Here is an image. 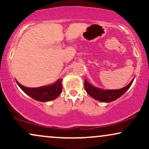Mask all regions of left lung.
I'll return each mask as SVG.
<instances>
[{"instance_id":"1","label":"left lung","mask_w":149,"mask_h":149,"mask_svg":"<svg viewBox=\"0 0 149 149\" xmlns=\"http://www.w3.org/2000/svg\"><path fill=\"white\" fill-rule=\"evenodd\" d=\"M134 79V78H133L130 83L127 86L119 90H103V89L96 88L89 83L86 79H85V89L87 93L96 100L102 102H111L120 97L130 88Z\"/></svg>"}]
</instances>
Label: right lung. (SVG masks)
<instances>
[{
	"label": "right lung",
	"instance_id": "right-lung-1",
	"mask_svg": "<svg viewBox=\"0 0 149 149\" xmlns=\"http://www.w3.org/2000/svg\"><path fill=\"white\" fill-rule=\"evenodd\" d=\"M62 79H59L52 85L39 88H27L23 86L17 81L19 88L26 94L27 95L39 101V102H49L55 100L62 91Z\"/></svg>",
	"mask_w": 149,
	"mask_h": 149
}]
</instances>
